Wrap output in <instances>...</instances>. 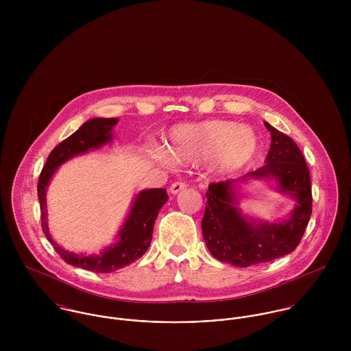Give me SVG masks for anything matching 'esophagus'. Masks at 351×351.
<instances>
[{"label": "esophagus", "instance_id": "1", "mask_svg": "<svg viewBox=\"0 0 351 351\" xmlns=\"http://www.w3.org/2000/svg\"><path fill=\"white\" fill-rule=\"evenodd\" d=\"M186 186H188V185H186L185 182H181V181L174 182V184L170 186V193H171V195H178L180 192L185 191Z\"/></svg>", "mask_w": 351, "mask_h": 351}]
</instances>
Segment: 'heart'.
<instances>
[{"mask_svg": "<svg viewBox=\"0 0 351 351\" xmlns=\"http://www.w3.org/2000/svg\"><path fill=\"white\" fill-rule=\"evenodd\" d=\"M258 147L259 139L251 127L212 119L174 127L167 136L166 156L176 165L208 160L212 173L228 174L246 166Z\"/></svg>", "mask_w": 351, "mask_h": 351, "instance_id": "1", "label": "heart"}]
</instances>
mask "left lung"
I'll list each match as a JSON object with an SVG mask.
<instances>
[{"label": "left lung", "instance_id": "left-lung-1", "mask_svg": "<svg viewBox=\"0 0 351 351\" xmlns=\"http://www.w3.org/2000/svg\"><path fill=\"white\" fill-rule=\"evenodd\" d=\"M270 150L265 165L235 180L210 184L206 192L202 237L210 254L238 267L281 258L300 243L312 213L311 177L298 145L265 121ZM254 179L273 183L276 191L295 204L284 219L266 222L243 213L239 205L241 185Z\"/></svg>", "mask_w": 351, "mask_h": 351}]
</instances>
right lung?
Returning a JSON list of instances; mask_svg holds the SVG:
<instances>
[{"mask_svg": "<svg viewBox=\"0 0 351 351\" xmlns=\"http://www.w3.org/2000/svg\"><path fill=\"white\" fill-rule=\"evenodd\" d=\"M119 119L95 117L85 121L73 135L59 143L51 151L42 170L38 184V197L40 202L42 228L55 251L60 258L75 267L96 273H112L120 267L128 266L141 258L150 247L155 219L169 200L166 189H146L139 192L132 201L131 209L116 235L114 243L106 246L100 254H77L60 247L51 237L47 221V188L55 171L69 159L84 155L90 150H97L113 141V127Z\"/></svg>", "mask_w": 351, "mask_h": 351, "instance_id": "obj_1", "label": "right lung"}]
</instances>
